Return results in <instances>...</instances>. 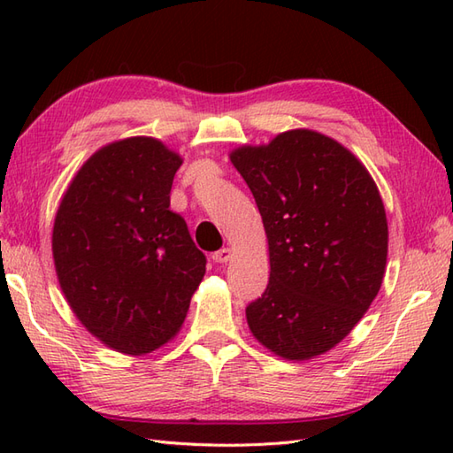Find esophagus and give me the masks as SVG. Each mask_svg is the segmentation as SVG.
<instances>
[{
	"label": "esophagus",
	"mask_w": 453,
	"mask_h": 453,
	"mask_svg": "<svg viewBox=\"0 0 453 453\" xmlns=\"http://www.w3.org/2000/svg\"><path fill=\"white\" fill-rule=\"evenodd\" d=\"M232 249H227V247H224V249H219V251H216L214 255H211V258H214V263H227L229 258H232Z\"/></svg>",
	"instance_id": "esophagus-1"
}]
</instances>
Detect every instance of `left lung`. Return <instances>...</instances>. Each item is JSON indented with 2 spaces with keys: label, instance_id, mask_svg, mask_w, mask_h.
<instances>
[{
  "label": "left lung",
  "instance_id": "8db88e82",
  "mask_svg": "<svg viewBox=\"0 0 453 453\" xmlns=\"http://www.w3.org/2000/svg\"><path fill=\"white\" fill-rule=\"evenodd\" d=\"M261 211L271 278L247 305L265 349L302 362L349 334L378 296L388 218L362 161L321 132L297 128L229 153Z\"/></svg>",
  "mask_w": 453,
  "mask_h": 453
}]
</instances>
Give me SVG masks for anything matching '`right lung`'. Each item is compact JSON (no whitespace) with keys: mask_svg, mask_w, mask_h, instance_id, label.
<instances>
[{"mask_svg":"<svg viewBox=\"0 0 453 453\" xmlns=\"http://www.w3.org/2000/svg\"><path fill=\"white\" fill-rule=\"evenodd\" d=\"M180 163L156 138L107 143L75 173L56 211L52 257L65 300L122 354L169 342L206 273L187 221L169 210Z\"/></svg>","mask_w":453,"mask_h":453,"instance_id":"right-lung-1","label":"right lung"}]
</instances>
